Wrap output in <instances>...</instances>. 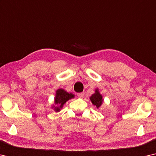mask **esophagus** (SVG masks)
Listing matches in <instances>:
<instances>
[{"mask_svg": "<svg viewBox=\"0 0 156 156\" xmlns=\"http://www.w3.org/2000/svg\"><path fill=\"white\" fill-rule=\"evenodd\" d=\"M77 96L79 98H83V96H84V92H81V93H78L77 94Z\"/></svg>", "mask_w": 156, "mask_h": 156, "instance_id": "34e87169", "label": "esophagus"}]
</instances>
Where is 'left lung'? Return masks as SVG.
Returning <instances> with one entry per match:
<instances>
[{
	"label": "left lung",
	"instance_id": "left-lung-1",
	"mask_svg": "<svg viewBox=\"0 0 156 156\" xmlns=\"http://www.w3.org/2000/svg\"><path fill=\"white\" fill-rule=\"evenodd\" d=\"M90 100H91L93 105L96 106L97 108H99L102 104V96L100 95L98 89L95 90V93L91 95V97L90 98Z\"/></svg>",
	"mask_w": 156,
	"mask_h": 156
}]
</instances>
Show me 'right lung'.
Segmentation results:
<instances>
[{"instance_id":"obj_1","label":"right lung","mask_w":156,"mask_h":156,"mask_svg":"<svg viewBox=\"0 0 156 156\" xmlns=\"http://www.w3.org/2000/svg\"><path fill=\"white\" fill-rule=\"evenodd\" d=\"M75 97L73 93H69L66 92V90L63 89H58L56 90V97H55V104L56 105V106H54V110L56 112H59L61 109L63 107V105L66 103L68 100L70 99H72Z\"/></svg>"}]
</instances>
